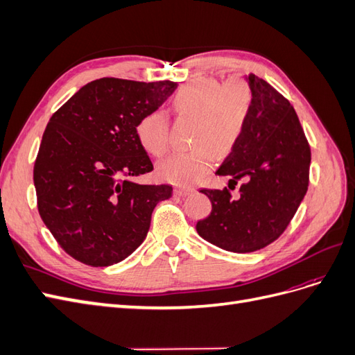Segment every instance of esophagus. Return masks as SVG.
Here are the masks:
<instances>
[{
    "mask_svg": "<svg viewBox=\"0 0 355 355\" xmlns=\"http://www.w3.org/2000/svg\"><path fill=\"white\" fill-rule=\"evenodd\" d=\"M192 192H194V189H191V188H176L175 189V194L178 197H187V196L192 194Z\"/></svg>",
    "mask_w": 355,
    "mask_h": 355,
    "instance_id": "34e87169",
    "label": "esophagus"
}]
</instances>
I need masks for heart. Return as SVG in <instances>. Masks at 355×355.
<instances>
[{
	"mask_svg": "<svg viewBox=\"0 0 355 355\" xmlns=\"http://www.w3.org/2000/svg\"><path fill=\"white\" fill-rule=\"evenodd\" d=\"M253 93L243 80L222 84L216 80H200L180 87L171 101L179 118L196 121L191 153H176L158 164L163 180L179 187H191L206 178L216 158L225 157L237 146L252 111ZM141 146L154 157L168 149V118L153 111L144 115L136 125Z\"/></svg>",
	"mask_w": 355,
	"mask_h": 355,
	"instance_id": "obj_1",
	"label": "heart"
}]
</instances>
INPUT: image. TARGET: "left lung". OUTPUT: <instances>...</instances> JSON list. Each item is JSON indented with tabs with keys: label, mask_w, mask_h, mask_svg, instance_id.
I'll list each match as a JSON object with an SVG mask.
<instances>
[{
	"label": "left lung",
	"mask_w": 355,
	"mask_h": 355,
	"mask_svg": "<svg viewBox=\"0 0 355 355\" xmlns=\"http://www.w3.org/2000/svg\"><path fill=\"white\" fill-rule=\"evenodd\" d=\"M253 93L249 120L234 151L216 170L241 178L240 196L225 188L201 189L211 213L197 222L200 237L234 253H250L275 241L295 216L309 182L311 149L293 106L271 84L245 75ZM231 188V187H230Z\"/></svg>",
	"instance_id": "left-lung-1"
}]
</instances>
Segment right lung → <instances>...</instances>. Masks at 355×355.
Masks as SVG:
<instances>
[{"instance_id":"right-lung-1","label":"right lung","mask_w":355,"mask_h":355,"mask_svg":"<svg viewBox=\"0 0 355 355\" xmlns=\"http://www.w3.org/2000/svg\"><path fill=\"white\" fill-rule=\"evenodd\" d=\"M173 81L101 78L85 84L51 115L34 166L42 222L73 259L110 266L146 237L170 185H141L154 166L136 136L139 120L157 111Z\"/></svg>"}]
</instances>
